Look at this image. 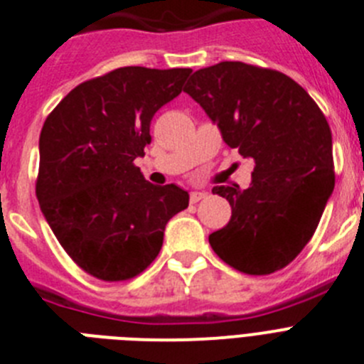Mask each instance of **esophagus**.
<instances>
[{
  "label": "esophagus",
  "instance_id": "34e87169",
  "mask_svg": "<svg viewBox=\"0 0 364 364\" xmlns=\"http://www.w3.org/2000/svg\"><path fill=\"white\" fill-rule=\"evenodd\" d=\"M202 198H205L204 191H191V195H189V200H191V204H197V202H200Z\"/></svg>",
  "mask_w": 364,
  "mask_h": 364
}]
</instances>
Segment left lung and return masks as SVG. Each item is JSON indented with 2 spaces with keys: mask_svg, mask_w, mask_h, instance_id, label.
<instances>
[{
  "mask_svg": "<svg viewBox=\"0 0 364 364\" xmlns=\"http://www.w3.org/2000/svg\"><path fill=\"white\" fill-rule=\"evenodd\" d=\"M184 92L255 162L247 189L213 188L231 205L228 226L210 235L213 252L247 275L279 272L314 237L336 186L326 117L290 76L242 62L197 70Z\"/></svg>",
  "mask_w": 364,
  "mask_h": 364,
  "instance_id": "obj_1",
  "label": "left lung"
}]
</instances>
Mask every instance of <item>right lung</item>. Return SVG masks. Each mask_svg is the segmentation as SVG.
I'll list each match as a JSON object with an SVG mask.
<instances>
[{
	"instance_id": "1",
	"label": "right lung",
	"mask_w": 364,
	"mask_h": 364,
	"mask_svg": "<svg viewBox=\"0 0 364 364\" xmlns=\"http://www.w3.org/2000/svg\"><path fill=\"white\" fill-rule=\"evenodd\" d=\"M189 74L120 67L74 87L45 120L38 202L67 255L100 281L140 275L160 253L167 220L188 208V191L153 186L134 159L151 144L154 112Z\"/></svg>"
}]
</instances>
